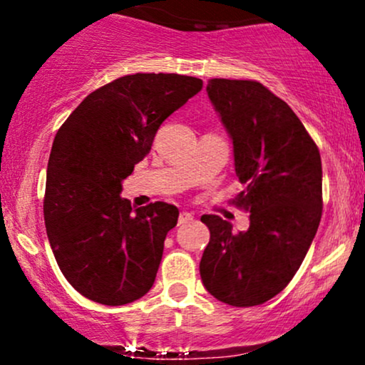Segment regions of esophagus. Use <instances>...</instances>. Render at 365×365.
<instances>
[{
	"instance_id": "obj_1",
	"label": "esophagus",
	"mask_w": 365,
	"mask_h": 365,
	"mask_svg": "<svg viewBox=\"0 0 365 365\" xmlns=\"http://www.w3.org/2000/svg\"><path fill=\"white\" fill-rule=\"evenodd\" d=\"M192 212H180V216H178V225H187V223H190L192 221Z\"/></svg>"
}]
</instances>
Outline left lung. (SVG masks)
Wrapping results in <instances>:
<instances>
[{"mask_svg": "<svg viewBox=\"0 0 365 365\" xmlns=\"http://www.w3.org/2000/svg\"><path fill=\"white\" fill-rule=\"evenodd\" d=\"M206 91L233 140L244 183L233 202L250 212V226L235 233L223 217H200L211 232L200 278L215 299L252 307L292 282L316 237L321 154L299 116L261 82L211 78Z\"/></svg>", "mask_w": 365, "mask_h": 365, "instance_id": "1", "label": "left lung"}]
</instances>
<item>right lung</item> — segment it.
<instances>
[{
    "label": "right lung",
    "mask_w": 365,
    "mask_h": 365,
    "mask_svg": "<svg viewBox=\"0 0 365 365\" xmlns=\"http://www.w3.org/2000/svg\"><path fill=\"white\" fill-rule=\"evenodd\" d=\"M202 89L178 73H135L91 92L58 130L49 154L44 223L54 259L89 300L125 305L150 290L178 209H133L121 182L149 154L158 128Z\"/></svg>",
    "instance_id": "right-lung-1"
}]
</instances>
